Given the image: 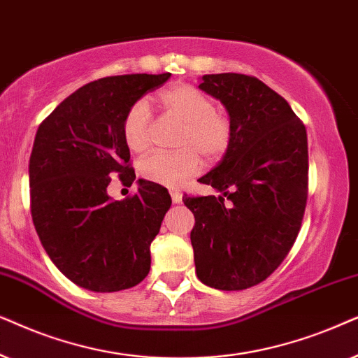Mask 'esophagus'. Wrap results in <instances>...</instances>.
I'll list each match as a JSON object with an SVG mask.
<instances>
[{
    "mask_svg": "<svg viewBox=\"0 0 358 358\" xmlns=\"http://www.w3.org/2000/svg\"><path fill=\"white\" fill-rule=\"evenodd\" d=\"M171 194V201H173L175 204H180V203H182V193H180V192H171L170 193Z\"/></svg>",
    "mask_w": 358,
    "mask_h": 358,
    "instance_id": "34e87169",
    "label": "esophagus"
}]
</instances>
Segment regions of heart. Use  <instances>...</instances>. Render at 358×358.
Instances as JSON below:
<instances>
[{"label": "heart", "mask_w": 358, "mask_h": 358, "mask_svg": "<svg viewBox=\"0 0 358 358\" xmlns=\"http://www.w3.org/2000/svg\"><path fill=\"white\" fill-rule=\"evenodd\" d=\"M159 103L170 116L183 122L176 145L180 150L157 152L141 162L139 171L147 182L178 188L201 169V154L217 160L231 145L232 127L213 99L189 85H173L162 90ZM122 136L132 152L149 149L152 141V114L149 104L137 101L127 109L122 121Z\"/></svg>", "instance_id": "heart-1"}]
</instances>
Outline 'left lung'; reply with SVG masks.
<instances>
[{
    "mask_svg": "<svg viewBox=\"0 0 358 358\" xmlns=\"http://www.w3.org/2000/svg\"><path fill=\"white\" fill-rule=\"evenodd\" d=\"M199 90L226 108L232 139L199 178L221 194L183 199L194 214V265L204 285L236 292L264 282L296 241L308 199V136L287 99L255 76L203 75Z\"/></svg>",
    "mask_w": 358,
    "mask_h": 358,
    "instance_id": "obj_1",
    "label": "left lung"
}]
</instances>
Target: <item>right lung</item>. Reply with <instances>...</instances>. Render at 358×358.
<instances>
[{"mask_svg": "<svg viewBox=\"0 0 358 358\" xmlns=\"http://www.w3.org/2000/svg\"><path fill=\"white\" fill-rule=\"evenodd\" d=\"M170 76L96 80L65 98L37 129L29 159L32 221L57 268L90 292L132 288L150 270V244L170 194L141 178L134 196L116 201L108 185L116 175L124 185L134 183L124 116Z\"/></svg>", "mask_w": 358, "mask_h": 358, "instance_id": "right-lung-1", "label": "right lung"}]
</instances>
